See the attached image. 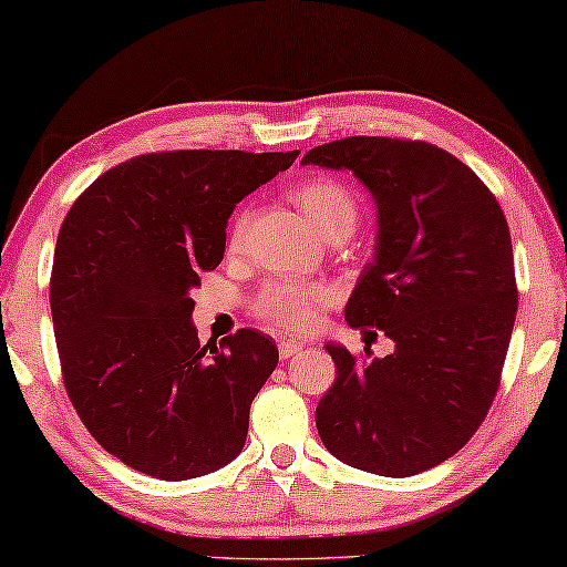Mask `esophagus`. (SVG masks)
Returning a JSON list of instances; mask_svg holds the SVG:
<instances>
[{"label":"esophagus","instance_id":"34e87169","mask_svg":"<svg viewBox=\"0 0 567 567\" xmlns=\"http://www.w3.org/2000/svg\"><path fill=\"white\" fill-rule=\"evenodd\" d=\"M301 349H303L301 341H296V339H284L281 344H278V354H281V359H293L296 354H299Z\"/></svg>","mask_w":567,"mask_h":567}]
</instances>
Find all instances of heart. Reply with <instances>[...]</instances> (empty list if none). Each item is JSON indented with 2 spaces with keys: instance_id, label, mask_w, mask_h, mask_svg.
I'll use <instances>...</instances> for the list:
<instances>
[{
  "instance_id": "1",
  "label": "heart",
  "mask_w": 567,
  "mask_h": 567,
  "mask_svg": "<svg viewBox=\"0 0 567 567\" xmlns=\"http://www.w3.org/2000/svg\"><path fill=\"white\" fill-rule=\"evenodd\" d=\"M296 203H299L306 218L319 234L327 238L333 230H354L359 220L357 198L344 188V185L329 178L309 181L296 188ZM244 230V218L236 220L234 240L240 238ZM329 299V291L323 286H306L289 281H271L266 284L256 296V311L264 319L278 327L303 331L313 327L317 313Z\"/></svg>"
}]
</instances>
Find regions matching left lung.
<instances>
[{
    "label": "left lung",
    "instance_id": "obj_1",
    "mask_svg": "<svg viewBox=\"0 0 567 567\" xmlns=\"http://www.w3.org/2000/svg\"><path fill=\"white\" fill-rule=\"evenodd\" d=\"M301 163L354 173L374 198V261L344 319L394 341L392 354L371 361L323 344L337 364L317 406L323 447L382 477L437 467L485 420L513 337L505 213L465 163L430 143L357 135L313 147Z\"/></svg>",
    "mask_w": 567,
    "mask_h": 567
}]
</instances>
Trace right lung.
I'll list each match as a JSON object with an SVG mask.
<instances>
[{
	"mask_svg": "<svg viewBox=\"0 0 567 567\" xmlns=\"http://www.w3.org/2000/svg\"><path fill=\"white\" fill-rule=\"evenodd\" d=\"M299 151H178L115 165L64 218L50 284L64 386L102 450L181 482L234 462L278 364L266 333L200 344L190 291L226 254L236 203Z\"/></svg>",
	"mask_w": 567,
	"mask_h": 567,
	"instance_id": "add662e5",
	"label": "right lung"
}]
</instances>
